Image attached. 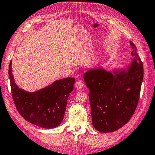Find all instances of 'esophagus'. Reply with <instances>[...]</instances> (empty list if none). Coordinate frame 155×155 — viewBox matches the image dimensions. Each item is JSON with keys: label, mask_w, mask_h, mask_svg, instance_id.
Returning <instances> with one entry per match:
<instances>
[{"label": "esophagus", "mask_w": 155, "mask_h": 155, "mask_svg": "<svg viewBox=\"0 0 155 155\" xmlns=\"http://www.w3.org/2000/svg\"><path fill=\"white\" fill-rule=\"evenodd\" d=\"M75 85L77 89H81V88L84 87V83H83V81L82 80L78 79L77 81V82H76Z\"/></svg>", "instance_id": "esophagus-1"}]
</instances>
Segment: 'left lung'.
I'll list each match as a JSON object with an SVG mask.
<instances>
[{
  "label": "left lung",
  "mask_w": 155,
  "mask_h": 155,
  "mask_svg": "<svg viewBox=\"0 0 155 155\" xmlns=\"http://www.w3.org/2000/svg\"><path fill=\"white\" fill-rule=\"evenodd\" d=\"M134 57L127 72L119 74L102 69L84 74L89 89L92 125L99 132L117 130L126 125L137 107L143 78V63L136 45L130 41Z\"/></svg>",
  "instance_id": "1"
}]
</instances>
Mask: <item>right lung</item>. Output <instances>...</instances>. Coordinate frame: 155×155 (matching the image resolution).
Wrapping results in <instances>:
<instances>
[{
  "instance_id": "right-lung-1",
  "label": "right lung",
  "mask_w": 155,
  "mask_h": 155,
  "mask_svg": "<svg viewBox=\"0 0 155 155\" xmlns=\"http://www.w3.org/2000/svg\"><path fill=\"white\" fill-rule=\"evenodd\" d=\"M12 98L17 110L26 121L43 128H54L61 124L66 110L68 99L74 89V78L56 81L35 92L19 88L14 82L12 61L9 66Z\"/></svg>"
}]
</instances>
